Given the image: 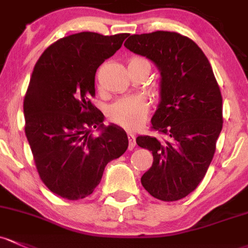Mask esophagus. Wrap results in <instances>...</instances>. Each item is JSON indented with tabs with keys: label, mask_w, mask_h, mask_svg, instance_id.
Segmentation results:
<instances>
[{
	"label": "esophagus",
	"mask_w": 248,
	"mask_h": 248,
	"mask_svg": "<svg viewBox=\"0 0 248 248\" xmlns=\"http://www.w3.org/2000/svg\"><path fill=\"white\" fill-rule=\"evenodd\" d=\"M127 137H128V148L129 150H133V148L135 147V137H134V134H132V133H128V135H127Z\"/></svg>",
	"instance_id": "esophagus-1"
}]
</instances>
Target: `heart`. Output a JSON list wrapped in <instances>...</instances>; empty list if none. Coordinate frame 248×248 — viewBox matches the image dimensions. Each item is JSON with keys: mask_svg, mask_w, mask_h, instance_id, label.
I'll return each instance as SVG.
<instances>
[{"mask_svg": "<svg viewBox=\"0 0 248 248\" xmlns=\"http://www.w3.org/2000/svg\"><path fill=\"white\" fill-rule=\"evenodd\" d=\"M144 62H148L142 57H132L128 59V66ZM147 115L148 104L144 98L138 96L119 98L108 108L109 120L127 129H135L141 126Z\"/></svg>", "mask_w": 248, "mask_h": 248, "instance_id": "obj_1", "label": "heart"}]
</instances>
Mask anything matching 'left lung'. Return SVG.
<instances>
[{
    "mask_svg": "<svg viewBox=\"0 0 248 248\" xmlns=\"http://www.w3.org/2000/svg\"><path fill=\"white\" fill-rule=\"evenodd\" d=\"M124 46L155 62L161 76L151 121L166 139L137 138L153 155L141 184L155 199L178 201L196 189L213 160L223 122L220 87L205 54L187 36L157 31L131 35Z\"/></svg>",
    "mask_w": 248,
    "mask_h": 248,
    "instance_id": "obj_1",
    "label": "left lung"
}]
</instances>
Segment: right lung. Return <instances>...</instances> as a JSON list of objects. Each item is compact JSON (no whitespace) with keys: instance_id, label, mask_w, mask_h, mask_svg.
Segmentation results:
<instances>
[{"instance_id":"add662e5","label":"right lung","mask_w":248,"mask_h":248,"mask_svg":"<svg viewBox=\"0 0 248 248\" xmlns=\"http://www.w3.org/2000/svg\"><path fill=\"white\" fill-rule=\"evenodd\" d=\"M127 33L82 32L59 39L36 62L23 101L25 133L41 181L53 194L76 201L93 194L109 161L128 147L126 132L103 126L91 103L95 75L121 47ZM97 126L98 137L90 134Z\"/></svg>"}]
</instances>
